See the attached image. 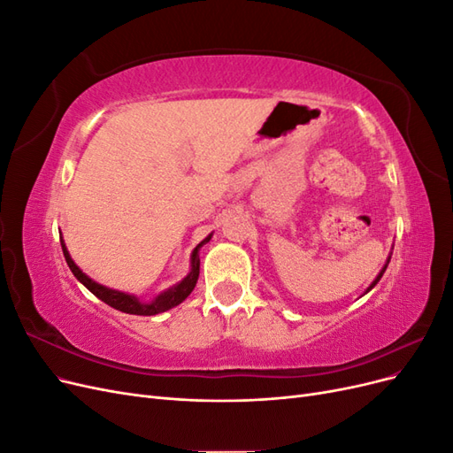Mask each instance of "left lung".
Listing matches in <instances>:
<instances>
[{
    "label": "left lung",
    "instance_id": "obj_1",
    "mask_svg": "<svg viewBox=\"0 0 453 453\" xmlns=\"http://www.w3.org/2000/svg\"><path fill=\"white\" fill-rule=\"evenodd\" d=\"M389 260H391V255L388 257V260H386V265H383V268L380 270V273H378V276H376V280H374L372 283H370V285L366 287V291H365V295H366L368 291H372V289H374V287H376V283H378V281L381 280V276H383V272H386V268H388V265H389Z\"/></svg>",
    "mask_w": 453,
    "mask_h": 453
}]
</instances>
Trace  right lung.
Listing matches in <instances>:
<instances>
[{"label": "right lung", "mask_w": 453, "mask_h": 453, "mask_svg": "<svg viewBox=\"0 0 453 453\" xmlns=\"http://www.w3.org/2000/svg\"><path fill=\"white\" fill-rule=\"evenodd\" d=\"M211 236H213V232H211V234L205 236L196 245L195 251L190 253V270H188L187 276L180 283L172 285L170 289L157 295L153 300H150V303H143V300H140L135 295H130V293H125V291H117V289H109V287H105V285H102L98 281H94L92 278H88L87 273L75 265V260L72 258L70 251H67L65 242H64L62 236H60V243H62V251H64V257H65V263H67V266H70V270L73 272V276L81 283H83L94 296H98L102 303H105L107 306H111L115 310H119V311L132 313V315H157V313H162V311H168V310L175 308L177 304H181L183 300L190 293H193V289L196 287V281H198V273H200V257H198V253H200L202 245L208 243L211 240Z\"/></svg>", "instance_id": "1"}]
</instances>
